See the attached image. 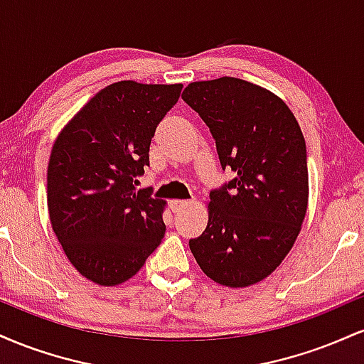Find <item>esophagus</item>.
<instances>
[{"instance_id": "esophagus-1", "label": "esophagus", "mask_w": 364, "mask_h": 364, "mask_svg": "<svg viewBox=\"0 0 364 364\" xmlns=\"http://www.w3.org/2000/svg\"><path fill=\"white\" fill-rule=\"evenodd\" d=\"M190 200H171V210L174 212V214H178L179 210H183V208L190 205Z\"/></svg>"}]
</instances>
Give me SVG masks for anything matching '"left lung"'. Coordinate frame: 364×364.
Listing matches in <instances>:
<instances>
[{
	"label": "left lung",
	"mask_w": 364,
	"mask_h": 364,
	"mask_svg": "<svg viewBox=\"0 0 364 364\" xmlns=\"http://www.w3.org/2000/svg\"><path fill=\"white\" fill-rule=\"evenodd\" d=\"M183 101L210 128L223 169L205 231L190 250L207 277L228 287L260 282L289 253L306 215V144L282 99L241 78L193 82Z\"/></svg>",
	"instance_id": "obj_1"
}]
</instances>
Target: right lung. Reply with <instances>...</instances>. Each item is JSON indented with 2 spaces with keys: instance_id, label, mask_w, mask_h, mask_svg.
Segmentation results:
<instances>
[{
  "instance_id": "1",
  "label": "right lung",
  "mask_w": 364,
  "mask_h": 364,
  "mask_svg": "<svg viewBox=\"0 0 364 364\" xmlns=\"http://www.w3.org/2000/svg\"><path fill=\"white\" fill-rule=\"evenodd\" d=\"M181 83L107 85L54 141L48 166L53 231L75 269L99 286L132 279L161 245L164 200L136 191L157 124Z\"/></svg>"
}]
</instances>
